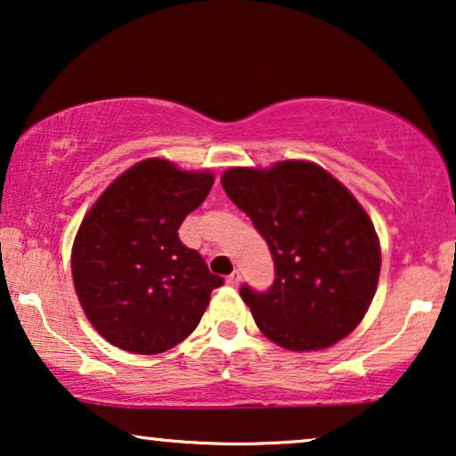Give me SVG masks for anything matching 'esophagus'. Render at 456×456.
<instances>
[{"label":"esophagus","instance_id":"esophagus-1","mask_svg":"<svg viewBox=\"0 0 456 456\" xmlns=\"http://www.w3.org/2000/svg\"><path fill=\"white\" fill-rule=\"evenodd\" d=\"M226 284H228V286H239V284H240V273H239V272L230 273V276L226 278Z\"/></svg>","mask_w":456,"mask_h":456}]
</instances>
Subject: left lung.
Returning a JSON list of instances; mask_svg holds the SVG:
<instances>
[{
  "label": "left lung",
  "instance_id": "8db88e82",
  "mask_svg": "<svg viewBox=\"0 0 456 456\" xmlns=\"http://www.w3.org/2000/svg\"><path fill=\"white\" fill-rule=\"evenodd\" d=\"M222 186L270 245L276 278L240 297L267 338L289 351H320L363 320L379 278L376 228L357 199L311 161L267 170L230 167Z\"/></svg>",
  "mask_w": 456,
  "mask_h": 456
}]
</instances>
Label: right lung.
<instances>
[{
  "mask_svg": "<svg viewBox=\"0 0 456 456\" xmlns=\"http://www.w3.org/2000/svg\"><path fill=\"white\" fill-rule=\"evenodd\" d=\"M211 184V172L151 158L118 176L85 216L72 247L74 289L93 328L114 346L164 353L199 326L224 280L183 245L178 228Z\"/></svg>",
  "mask_w": 456,
  "mask_h": 456,
  "instance_id": "obj_1",
  "label": "right lung"
}]
</instances>
